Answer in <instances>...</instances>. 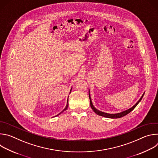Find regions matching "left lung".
<instances>
[{"instance_id": "1", "label": "left lung", "mask_w": 158, "mask_h": 158, "mask_svg": "<svg viewBox=\"0 0 158 158\" xmlns=\"http://www.w3.org/2000/svg\"><path fill=\"white\" fill-rule=\"evenodd\" d=\"M89 99H90V105H91V107L92 108V109L94 110V112H95L96 114H97L99 116H101L102 117H105V118H112V119H116V118H122L126 115H127V114H129L130 112H131L135 107H136V106L139 103V102L141 101L144 93L143 94V96L141 97V98L139 99V100L132 107L128 109L127 110H124L121 112H119V113H116V114H109V113H106V112H102V111H100L99 110H98L93 104L92 103V101H91V96H90V94H89Z\"/></svg>"}]
</instances>
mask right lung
<instances>
[{"label":"right lung","instance_id":"right-lung-1","mask_svg":"<svg viewBox=\"0 0 158 158\" xmlns=\"http://www.w3.org/2000/svg\"><path fill=\"white\" fill-rule=\"evenodd\" d=\"M71 90H72V88H71ZM70 93H71V92H70ZM68 98H69V97H68ZM68 105H69V104H68V99H67V105H66V106H65V108H64V110H62V112H60V113H59V114H57V116H58V115H59V114H61V113H62V112H64V110H66V109H67V107H68Z\"/></svg>","mask_w":158,"mask_h":158}]
</instances>
